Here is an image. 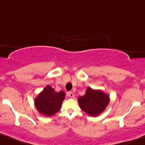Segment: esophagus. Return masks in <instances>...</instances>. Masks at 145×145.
Here are the masks:
<instances>
[{
    "instance_id": "34e87169",
    "label": "esophagus",
    "mask_w": 145,
    "mask_h": 145,
    "mask_svg": "<svg viewBox=\"0 0 145 145\" xmlns=\"http://www.w3.org/2000/svg\"><path fill=\"white\" fill-rule=\"evenodd\" d=\"M67 96L68 97H69L70 98H74V94L72 92H67Z\"/></svg>"
}]
</instances>
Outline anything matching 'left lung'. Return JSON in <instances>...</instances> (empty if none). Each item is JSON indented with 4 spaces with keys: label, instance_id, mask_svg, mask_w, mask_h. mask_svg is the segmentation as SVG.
<instances>
[{
    "label": "left lung",
    "instance_id": "1",
    "mask_svg": "<svg viewBox=\"0 0 145 145\" xmlns=\"http://www.w3.org/2000/svg\"><path fill=\"white\" fill-rule=\"evenodd\" d=\"M79 106L88 115L97 117L101 114L110 102L107 94L100 89H93L88 88L85 95L78 98Z\"/></svg>",
    "mask_w": 145,
    "mask_h": 145
}]
</instances>
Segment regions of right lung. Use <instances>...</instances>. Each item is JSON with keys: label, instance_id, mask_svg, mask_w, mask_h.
Returning a JSON list of instances; mask_svg holds the SVG:
<instances>
[{"label": "right lung", "instance_id": "obj_1", "mask_svg": "<svg viewBox=\"0 0 145 145\" xmlns=\"http://www.w3.org/2000/svg\"><path fill=\"white\" fill-rule=\"evenodd\" d=\"M65 99V92H56L50 85H47L35 98V106L39 113L51 117L60 110Z\"/></svg>", "mask_w": 145, "mask_h": 145}]
</instances>
